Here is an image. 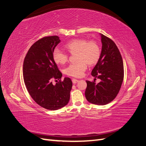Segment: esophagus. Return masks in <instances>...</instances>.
Wrapping results in <instances>:
<instances>
[{"instance_id": "34e87169", "label": "esophagus", "mask_w": 146, "mask_h": 146, "mask_svg": "<svg viewBox=\"0 0 146 146\" xmlns=\"http://www.w3.org/2000/svg\"><path fill=\"white\" fill-rule=\"evenodd\" d=\"M72 83H73L74 84H76V83H77L78 82V80H77V79H76V78H72Z\"/></svg>"}]
</instances>
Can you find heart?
Returning <instances> with one entry per match:
<instances>
[{
  "instance_id": "1",
  "label": "heart",
  "mask_w": 146,
  "mask_h": 146,
  "mask_svg": "<svg viewBox=\"0 0 146 146\" xmlns=\"http://www.w3.org/2000/svg\"><path fill=\"white\" fill-rule=\"evenodd\" d=\"M70 54L77 53L78 63L70 64L64 69L68 76L74 77H81L85 71L87 64L93 66L98 62L100 56V48L98 44L94 41H88L86 39H72L65 45ZM52 58L57 64H64L68 59V55L59 48H55Z\"/></svg>"
}]
</instances>
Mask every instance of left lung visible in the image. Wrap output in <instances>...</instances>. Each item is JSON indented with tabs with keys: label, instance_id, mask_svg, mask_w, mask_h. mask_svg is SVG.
<instances>
[{
	"label": "left lung",
	"instance_id": "left-lung-1",
	"mask_svg": "<svg viewBox=\"0 0 146 146\" xmlns=\"http://www.w3.org/2000/svg\"><path fill=\"white\" fill-rule=\"evenodd\" d=\"M102 50L91 75L100 82L86 80L85 97L89 102L98 105L110 103L116 98L123 79V64L117 47L111 39L100 34Z\"/></svg>",
	"mask_w": 146,
	"mask_h": 146
}]
</instances>
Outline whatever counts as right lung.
Returning a JSON list of instances; mask_svg holds the SVG:
<instances>
[{"mask_svg":"<svg viewBox=\"0 0 146 146\" xmlns=\"http://www.w3.org/2000/svg\"><path fill=\"white\" fill-rule=\"evenodd\" d=\"M57 36L44 37L31 46L23 64L24 80L29 93L39 106L56 110L67 105L72 82L65 77L53 85L52 79H61L62 74L52 58L55 47L60 42Z\"/></svg>","mask_w":146,"mask_h":146,"instance_id":"1","label":"right lung"}]
</instances>
